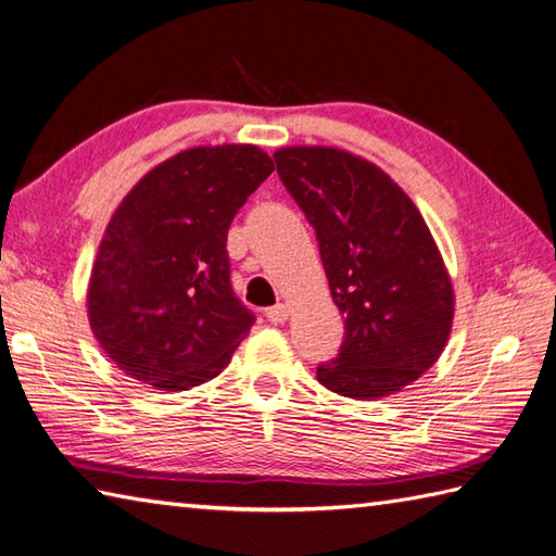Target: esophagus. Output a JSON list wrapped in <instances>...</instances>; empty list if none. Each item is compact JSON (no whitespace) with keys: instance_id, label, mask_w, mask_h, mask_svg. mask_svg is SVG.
I'll return each instance as SVG.
<instances>
[{"instance_id":"esophagus-1","label":"esophagus","mask_w":556,"mask_h":556,"mask_svg":"<svg viewBox=\"0 0 556 556\" xmlns=\"http://www.w3.org/2000/svg\"><path fill=\"white\" fill-rule=\"evenodd\" d=\"M265 315H267V320L269 323H275V325H285L287 320H289V308L285 303H277V305H271V308H267L265 311Z\"/></svg>"}]
</instances>
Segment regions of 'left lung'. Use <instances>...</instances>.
<instances>
[{
    "label": "left lung",
    "mask_w": 556,
    "mask_h": 556,
    "mask_svg": "<svg viewBox=\"0 0 556 556\" xmlns=\"http://www.w3.org/2000/svg\"><path fill=\"white\" fill-rule=\"evenodd\" d=\"M277 174L313 224L329 291L344 313L337 358L317 380L349 399L401 392L430 370L452 332L454 291L410 198L337 148H285Z\"/></svg>",
    "instance_id": "left-lung-1"
}]
</instances>
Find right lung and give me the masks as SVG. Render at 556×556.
Wrapping results in <instances>:
<instances>
[{
	"label": "right lung",
	"instance_id": "obj_1",
	"mask_svg": "<svg viewBox=\"0 0 556 556\" xmlns=\"http://www.w3.org/2000/svg\"><path fill=\"white\" fill-rule=\"evenodd\" d=\"M271 172L255 146L191 148L124 198L88 289L92 334L116 368L162 392L227 368L255 323L231 289L227 233Z\"/></svg>",
	"mask_w": 556,
	"mask_h": 556
}]
</instances>
